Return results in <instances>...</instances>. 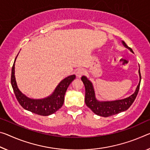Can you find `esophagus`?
<instances>
[{"instance_id":"34e87169","label":"esophagus","mask_w":150,"mask_h":150,"mask_svg":"<svg viewBox=\"0 0 150 150\" xmlns=\"http://www.w3.org/2000/svg\"><path fill=\"white\" fill-rule=\"evenodd\" d=\"M84 73H85L84 70L79 69L77 71V73H76V75H77V77H81L82 76L84 75Z\"/></svg>"}]
</instances>
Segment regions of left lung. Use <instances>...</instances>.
<instances>
[{
    "label": "left lung",
    "mask_w": 150,
    "mask_h": 150,
    "mask_svg": "<svg viewBox=\"0 0 150 150\" xmlns=\"http://www.w3.org/2000/svg\"><path fill=\"white\" fill-rule=\"evenodd\" d=\"M122 42L126 48H128L132 53H134L133 50L128 47L124 41H123ZM139 73L140 81L134 93L132 94L130 97H127V98L113 101H99L98 100H97L96 96H95V92L92 83L85 76H83L81 77V80L83 83L85 88V104L96 115L105 117L114 115L115 114L120 113L122 111L127 110L134 103L137 97V95L138 93L140 82H141V73H140L139 69Z\"/></svg>",
    "instance_id": "obj_1"
}]
</instances>
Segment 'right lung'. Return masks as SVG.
Wrapping results in <instances>:
<instances>
[{
  "label": "right lung",
  "mask_w": 150,
  "mask_h": 150,
  "mask_svg": "<svg viewBox=\"0 0 150 150\" xmlns=\"http://www.w3.org/2000/svg\"><path fill=\"white\" fill-rule=\"evenodd\" d=\"M17 56L16 57L13 68H12L11 81L13 91L15 93L16 98L18 103L26 110L39 115L47 116L55 113L63 105L65 92L69 85L75 79V75L69 76L63 81H61L60 83L57 85L53 93L47 98L42 99H33L28 98L20 91V90L17 87V85H16L15 76V63Z\"/></svg>",
  "instance_id": "obj_1"
}]
</instances>
